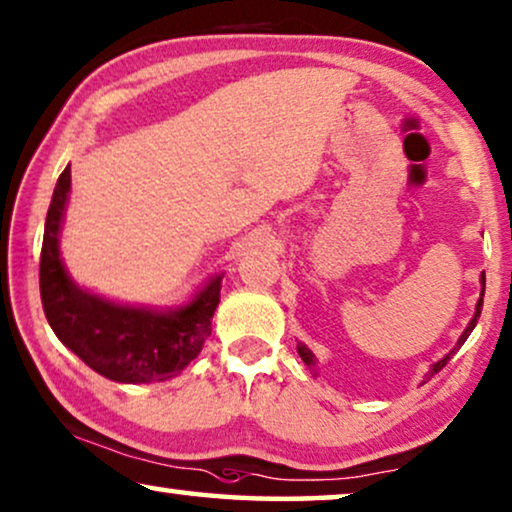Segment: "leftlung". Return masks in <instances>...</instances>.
Returning <instances> with one entry per match:
<instances>
[{
	"mask_svg": "<svg viewBox=\"0 0 512 512\" xmlns=\"http://www.w3.org/2000/svg\"><path fill=\"white\" fill-rule=\"evenodd\" d=\"M480 284H483V291H480V300H478V305H476V314H473V318H471V323H469V325H466V330L462 332V337H459V339H457V346L453 348V351H450L448 355H443V358H441L439 362H434V365H432V369H429L427 379H429V376L439 374V372H441V369L448 365V360H450V358H453V353L457 351V348H459V346H462V344L466 342V339H469V335H471V332H473V328H476V323H478V318H480V311H483V295H485V272H483V274H480ZM298 353H300V358H302V360H305V365H307V367H311V365H316V358H314V353H311V351H309V348H307L305 344H298Z\"/></svg>",
	"mask_w": 512,
	"mask_h": 512,
	"instance_id": "8db88e82",
	"label": "left lung"
}]
</instances>
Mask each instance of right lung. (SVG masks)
I'll return each instance as SVG.
<instances>
[{
    "label": "right lung",
    "instance_id": "1",
    "mask_svg": "<svg viewBox=\"0 0 512 512\" xmlns=\"http://www.w3.org/2000/svg\"><path fill=\"white\" fill-rule=\"evenodd\" d=\"M71 168L59 175L48 207L41 247V302L50 328L69 351L96 374L117 383H152L173 379L201 353L212 332L219 305L221 277L217 274L175 309H147L110 302L73 284L59 258Z\"/></svg>",
    "mask_w": 512,
    "mask_h": 512
}]
</instances>
